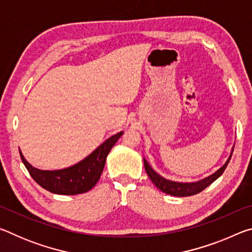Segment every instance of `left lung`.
<instances>
[{
  "instance_id": "obj_1",
  "label": "left lung",
  "mask_w": 252,
  "mask_h": 252,
  "mask_svg": "<svg viewBox=\"0 0 252 252\" xmlns=\"http://www.w3.org/2000/svg\"><path fill=\"white\" fill-rule=\"evenodd\" d=\"M232 152H233V148L231 149V153H230V156L228 158V160L225 161V163L222 165V167L217 170L215 173H212L210 176H208L206 178L201 179V180L194 181V182H178V181L168 180V179L161 177L159 173H157L155 170L152 169L151 165L148 163V161L146 159H143V162H144V168H146V171L149 178L151 179V181L155 183V186L158 188V189H160L162 192L170 195H174V197H189V195H193L201 192L202 190H204L207 187L210 186L212 182H215L217 179L223 173L225 168H227L230 159H231Z\"/></svg>"
}]
</instances>
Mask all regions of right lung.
Wrapping results in <instances>:
<instances>
[{
  "label": "right lung",
  "instance_id": "right-lung-1",
  "mask_svg": "<svg viewBox=\"0 0 252 252\" xmlns=\"http://www.w3.org/2000/svg\"><path fill=\"white\" fill-rule=\"evenodd\" d=\"M122 134L123 131L110 136L83 160L64 169L40 170L29 163L21 150L20 156L31 177L45 190L65 195L84 193L91 190L99 181L106 157Z\"/></svg>",
  "mask_w": 252,
  "mask_h": 252
}]
</instances>
